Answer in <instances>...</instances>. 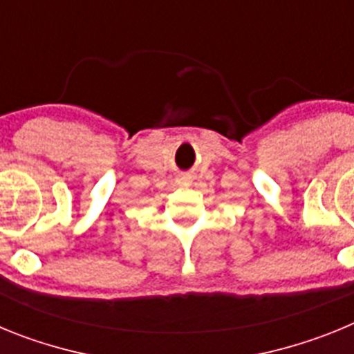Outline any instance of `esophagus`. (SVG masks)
Listing matches in <instances>:
<instances>
[{"label": "esophagus", "instance_id": "34e87169", "mask_svg": "<svg viewBox=\"0 0 354 354\" xmlns=\"http://www.w3.org/2000/svg\"><path fill=\"white\" fill-rule=\"evenodd\" d=\"M179 184L180 186H187V184H189V179H187L186 175H184V177H180L179 179Z\"/></svg>", "mask_w": 354, "mask_h": 354}]
</instances>
